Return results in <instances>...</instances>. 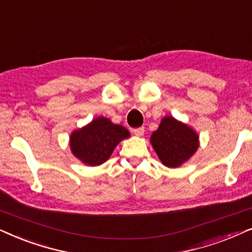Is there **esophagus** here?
<instances>
[{
    "label": "esophagus",
    "instance_id": "34e87169",
    "mask_svg": "<svg viewBox=\"0 0 252 252\" xmlns=\"http://www.w3.org/2000/svg\"><path fill=\"white\" fill-rule=\"evenodd\" d=\"M132 132H133V135H136V136H138V137H142L144 135V128L133 129Z\"/></svg>",
    "mask_w": 252,
    "mask_h": 252
}]
</instances>
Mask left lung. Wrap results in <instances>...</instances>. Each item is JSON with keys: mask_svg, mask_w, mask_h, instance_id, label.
<instances>
[{"mask_svg": "<svg viewBox=\"0 0 252 252\" xmlns=\"http://www.w3.org/2000/svg\"><path fill=\"white\" fill-rule=\"evenodd\" d=\"M153 149L163 165L175 168L182 165L198 149V135L172 116L163 117L151 136Z\"/></svg>", "mask_w": 252, "mask_h": 252, "instance_id": "obj_1", "label": "left lung"}]
</instances>
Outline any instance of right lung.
Masks as SVG:
<instances>
[{"label":"right lung","mask_w":252,"mask_h":252,"mask_svg":"<svg viewBox=\"0 0 252 252\" xmlns=\"http://www.w3.org/2000/svg\"><path fill=\"white\" fill-rule=\"evenodd\" d=\"M130 133L124 126L114 124L106 117H98L70 137L73 156L90 166H98L108 160L117 144Z\"/></svg>","instance_id":"obj_1"}]
</instances>
